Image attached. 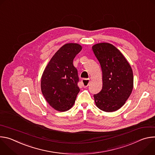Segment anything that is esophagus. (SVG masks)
I'll return each mask as SVG.
<instances>
[{
    "instance_id": "34e87169",
    "label": "esophagus",
    "mask_w": 155,
    "mask_h": 155,
    "mask_svg": "<svg viewBox=\"0 0 155 155\" xmlns=\"http://www.w3.org/2000/svg\"><path fill=\"white\" fill-rule=\"evenodd\" d=\"M90 81V79H83V80H81V83H82V84H83V87H87V86H88V84H89Z\"/></svg>"
}]
</instances>
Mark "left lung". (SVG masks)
Here are the masks:
<instances>
[{
  "mask_svg": "<svg viewBox=\"0 0 155 155\" xmlns=\"http://www.w3.org/2000/svg\"><path fill=\"white\" fill-rule=\"evenodd\" d=\"M92 49L102 72V89L94 95L95 104L102 111H117L125 104L133 89L132 70L123 54L112 44L99 43Z\"/></svg>",
  "mask_w": 155,
  "mask_h": 155,
  "instance_id": "left-lung-1",
  "label": "left lung"
}]
</instances>
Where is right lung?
I'll return each mask as SVG.
<instances>
[{
  "label": "right lung",
  "mask_w": 155,
  "mask_h": 155,
  "mask_svg": "<svg viewBox=\"0 0 155 155\" xmlns=\"http://www.w3.org/2000/svg\"><path fill=\"white\" fill-rule=\"evenodd\" d=\"M82 47L78 43H66L50 59L41 78V93L51 107L65 112L74 105L80 91L77 69L73 61Z\"/></svg>",
  "instance_id": "add662e5"
}]
</instances>
